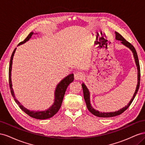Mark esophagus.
<instances>
[{"label": "esophagus", "mask_w": 145, "mask_h": 145, "mask_svg": "<svg viewBox=\"0 0 145 145\" xmlns=\"http://www.w3.org/2000/svg\"><path fill=\"white\" fill-rule=\"evenodd\" d=\"M83 78H84V76H83V74L81 72H78L74 74V78L76 80H82Z\"/></svg>", "instance_id": "obj_1"}]
</instances>
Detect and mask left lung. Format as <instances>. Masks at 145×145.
Returning <instances> with one entry per match:
<instances>
[{
    "mask_svg": "<svg viewBox=\"0 0 145 145\" xmlns=\"http://www.w3.org/2000/svg\"><path fill=\"white\" fill-rule=\"evenodd\" d=\"M116 33V39L118 40H120L121 43H122L123 45H124L125 46H126V47H128V48L132 51L133 55H134V57L135 59V62L136 63V65H137V72H138V74H137V87H136V89L135 93L134 94L133 97L130 100V102H129V103L125 106V107H123V108L119 109L118 111H115V112H100L99 111L95 110V109L93 108V106H91V105L90 103V94H89V90L88 89L87 87L86 86V85L84 84V83H82V86L83 88V96H84V99L85 101V103L86 104V106L87 108L88 109V110L90 112H91L93 114V115L99 117H114V116H117L121 114L123 112L125 111H126L127 109L129 108V106H130V105L131 104V103L133 102V100L134 99L136 94H137L138 90L139 89V86H140V65H139V62H138V56L137 54V52H136V50L135 49V48L129 42H128V41H126L125 39L122 37L121 35H120L119 33L117 32H115Z\"/></svg>",
    "mask_w": 145,
    "mask_h": 145,
    "instance_id": "left-lung-1",
    "label": "left lung"
}]
</instances>
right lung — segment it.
I'll use <instances>...</instances> for the list:
<instances>
[{
  "label": "right lung",
  "instance_id": "right-lung-1",
  "mask_svg": "<svg viewBox=\"0 0 145 145\" xmlns=\"http://www.w3.org/2000/svg\"><path fill=\"white\" fill-rule=\"evenodd\" d=\"M34 33L33 32L30 33L28 36L27 37L25 40L22 42H21L19 43V45L23 44L25 43L26 42L29 40V39L31 37L32 35ZM16 48H15L14 50L13 51L11 59H10V67H9V85L10 88L11 89V93L12 95V97H14L15 102L17 103V104L19 105L20 108L24 112H25L27 114H28L29 116L33 118H36V119H47V118H50L54 116L59 111V110L60 108L61 105L62 103V101L64 97V95L65 94L66 90H67L68 85L70 83H72L74 80V74H71L65 77L63 80H61L59 84L57 85L56 88L55 90V93H54V102L52 104V106L50 107L49 109H46L45 111H29L27 108L23 106L22 105H21L19 101H17V99L15 97L14 91H13L12 88V82H11V69H12V59H13V56L15 53Z\"/></svg>",
  "mask_w": 145,
  "mask_h": 145
}]
</instances>
